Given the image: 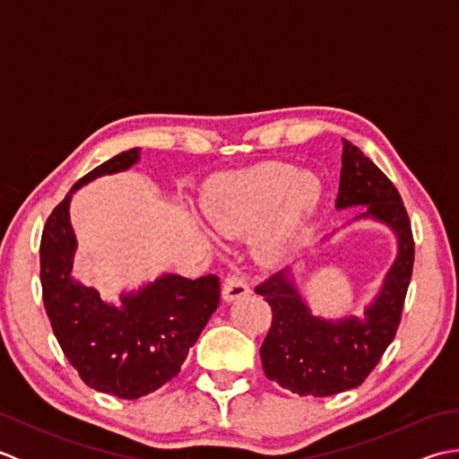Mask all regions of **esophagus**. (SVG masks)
Wrapping results in <instances>:
<instances>
[{"label": "esophagus", "instance_id": "obj_1", "mask_svg": "<svg viewBox=\"0 0 459 459\" xmlns=\"http://www.w3.org/2000/svg\"><path fill=\"white\" fill-rule=\"evenodd\" d=\"M248 294H250L248 281L240 274H237V272H230V274L224 276V281H222V298L224 299L232 301V299L245 298Z\"/></svg>", "mask_w": 459, "mask_h": 459}]
</instances>
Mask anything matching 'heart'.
<instances>
[{"instance_id": "obj_1", "label": "heart", "mask_w": 459, "mask_h": 459, "mask_svg": "<svg viewBox=\"0 0 459 459\" xmlns=\"http://www.w3.org/2000/svg\"><path fill=\"white\" fill-rule=\"evenodd\" d=\"M319 197L321 183L316 175L270 161L214 183L204 212L227 237L248 235L270 216L256 237V255L276 264L298 245Z\"/></svg>"}]
</instances>
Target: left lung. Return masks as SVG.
<instances>
[{
  "mask_svg": "<svg viewBox=\"0 0 459 459\" xmlns=\"http://www.w3.org/2000/svg\"><path fill=\"white\" fill-rule=\"evenodd\" d=\"M341 160L337 209L368 204L357 219L386 222L398 237V256L363 321L347 317L333 324L314 317L286 272L272 274L255 288L272 309V325L260 347L262 367L270 380L299 396H331L363 385L393 343L412 278L414 238L401 193L347 140Z\"/></svg>",
  "mask_w": 459,
  "mask_h": 459,
  "instance_id": "1",
  "label": "left lung"
}]
</instances>
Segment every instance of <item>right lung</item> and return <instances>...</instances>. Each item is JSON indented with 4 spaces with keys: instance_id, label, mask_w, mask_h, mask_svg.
<instances>
[{
    "instance_id": "1",
    "label": "right lung",
    "mask_w": 459,
    "mask_h": 459,
    "mask_svg": "<svg viewBox=\"0 0 459 459\" xmlns=\"http://www.w3.org/2000/svg\"><path fill=\"white\" fill-rule=\"evenodd\" d=\"M138 158V148L122 152L76 181L48 214L39 248L45 309L65 357L84 385L126 401L178 377L221 296L214 274L197 280L168 274L138 294L122 296L118 309L71 278L76 247L68 221L71 195L100 175L132 168Z\"/></svg>"
}]
</instances>
